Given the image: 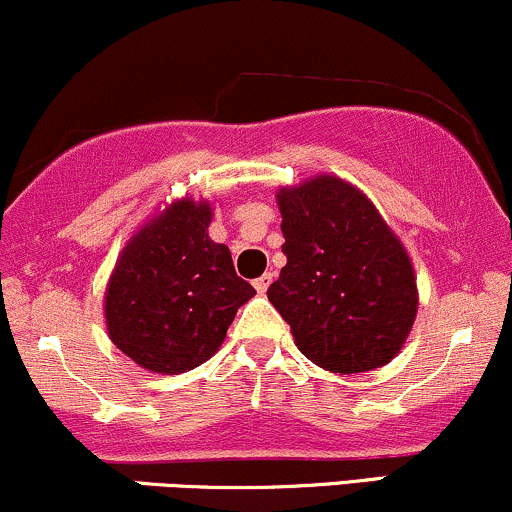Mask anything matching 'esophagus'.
<instances>
[{"instance_id": "34e87169", "label": "esophagus", "mask_w": 512, "mask_h": 512, "mask_svg": "<svg viewBox=\"0 0 512 512\" xmlns=\"http://www.w3.org/2000/svg\"><path fill=\"white\" fill-rule=\"evenodd\" d=\"M270 282H273V273H266V275H261V278L254 280V287H256V292H258V294H266V292H268V287H270Z\"/></svg>"}]
</instances>
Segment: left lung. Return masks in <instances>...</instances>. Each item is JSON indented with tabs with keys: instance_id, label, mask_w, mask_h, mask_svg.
<instances>
[{
	"instance_id": "obj_1",
	"label": "left lung",
	"mask_w": 512,
	"mask_h": 512,
	"mask_svg": "<svg viewBox=\"0 0 512 512\" xmlns=\"http://www.w3.org/2000/svg\"><path fill=\"white\" fill-rule=\"evenodd\" d=\"M287 266L268 299L299 352L333 374H362L400 352L417 318L405 246L357 186L318 174L278 191Z\"/></svg>"
}]
</instances>
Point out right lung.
Returning <instances> with one entry per match:
<instances>
[{
    "mask_svg": "<svg viewBox=\"0 0 512 512\" xmlns=\"http://www.w3.org/2000/svg\"><path fill=\"white\" fill-rule=\"evenodd\" d=\"M208 201L182 198L124 246L105 292L110 340L143 369L184 374L218 352L256 290L208 237Z\"/></svg>",
    "mask_w": 512,
    "mask_h": 512,
    "instance_id": "1",
    "label": "right lung"
}]
</instances>
